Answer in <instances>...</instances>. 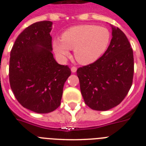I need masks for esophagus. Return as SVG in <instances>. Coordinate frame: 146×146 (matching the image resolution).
Segmentation results:
<instances>
[{
	"mask_svg": "<svg viewBox=\"0 0 146 146\" xmlns=\"http://www.w3.org/2000/svg\"><path fill=\"white\" fill-rule=\"evenodd\" d=\"M76 70H77V68H76V67H75V66L72 67V68H71V72H72V73H76Z\"/></svg>",
	"mask_w": 146,
	"mask_h": 146,
	"instance_id": "1",
	"label": "esophagus"
}]
</instances>
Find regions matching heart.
Here are the masks:
<instances>
[{"label":"heart","mask_w":146,"mask_h":146,"mask_svg":"<svg viewBox=\"0 0 146 146\" xmlns=\"http://www.w3.org/2000/svg\"><path fill=\"white\" fill-rule=\"evenodd\" d=\"M111 34L107 28L93 25L74 26L63 33L61 38L54 39L52 46L60 59L69 54V49L74 50L76 60L83 65L94 62L108 48Z\"/></svg>","instance_id":"1"}]
</instances>
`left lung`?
I'll use <instances>...</instances> for the list:
<instances>
[{"label": "left lung", "instance_id": "8db88e82", "mask_svg": "<svg viewBox=\"0 0 146 146\" xmlns=\"http://www.w3.org/2000/svg\"><path fill=\"white\" fill-rule=\"evenodd\" d=\"M112 39L102 57L77 70L85 103L95 111H108L128 94L134 75L133 51L125 34L112 26Z\"/></svg>", "mask_w": 146, "mask_h": 146}]
</instances>
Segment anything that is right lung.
Wrapping results in <instances>:
<instances>
[{"mask_svg": "<svg viewBox=\"0 0 146 146\" xmlns=\"http://www.w3.org/2000/svg\"><path fill=\"white\" fill-rule=\"evenodd\" d=\"M52 22L33 23L22 31L11 48L10 86L18 102L38 113L60 106L65 82L71 74L68 65L58 64L52 51Z\"/></svg>", "mask_w": 146, "mask_h": 146, "instance_id": "right-lung-1", "label": "right lung"}]
</instances>
